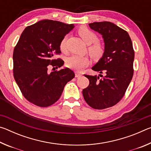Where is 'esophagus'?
<instances>
[{"instance_id": "obj_1", "label": "esophagus", "mask_w": 151, "mask_h": 151, "mask_svg": "<svg viewBox=\"0 0 151 151\" xmlns=\"http://www.w3.org/2000/svg\"><path fill=\"white\" fill-rule=\"evenodd\" d=\"M82 76V75L80 73H78V72L75 73V77H80V76Z\"/></svg>"}]
</instances>
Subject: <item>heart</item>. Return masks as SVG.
<instances>
[{"mask_svg": "<svg viewBox=\"0 0 151 151\" xmlns=\"http://www.w3.org/2000/svg\"><path fill=\"white\" fill-rule=\"evenodd\" d=\"M78 33L86 44L89 45L88 52L91 57L94 60L101 58L104 54V47L101 43L97 41L98 37L95 33L86 27H81L78 30ZM66 37H64L60 43V48L62 51H65L66 49ZM90 60L86 56L74 55L66 58V66L71 69L78 71L87 66Z\"/></svg>", "mask_w": 151, "mask_h": 151, "instance_id": "obj_1", "label": "heart"}]
</instances>
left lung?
I'll return each instance as SVG.
<instances>
[{
	"mask_svg": "<svg viewBox=\"0 0 151 151\" xmlns=\"http://www.w3.org/2000/svg\"><path fill=\"white\" fill-rule=\"evenodd\" d=\"M88 25L104 39L103 56L92 69L104 76L99 79L85 75L89 85L83 89V94L92 108L104 109L115 105L126 93L134 73V52L128 32L116 24L104 21Z\"/></svg>",
	"mask_w": 151,
	"mask_h": 151,
	"instance_id": "1",
	"label": "left lung"
}]
</instances>
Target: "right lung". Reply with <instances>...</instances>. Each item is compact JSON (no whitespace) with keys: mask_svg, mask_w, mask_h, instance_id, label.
<instances>
[{"mask_svg":"<svg viewBox=\"0 0 151 151\" xmlns=\"http://www.w3.org/2000/svg\"><path fill=\"white\" fill-rule=\"evenodd\" d=\"M74 24L42 20L25 28L13 52V75L22 94L30 103L47 107L57 102L65 86L75 77L68 68L48 73L50 66L59 68L60 43Z\"/></svg>","mask_w":151,"mask_h":151,"instance_id":"1","label":"right lung"}]
</instances>
